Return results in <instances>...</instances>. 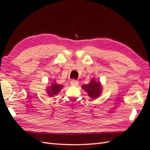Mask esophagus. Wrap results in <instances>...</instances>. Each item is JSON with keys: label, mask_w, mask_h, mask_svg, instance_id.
I'll use <instances>...</instances> for the list:
<instances>
[{"label": "esophagus", "mask_w": 150, "mask_h": 150, "mask_svg": "<svg viewBox=\"0 0 150 150\" xmlns=\"http://www.w3.org/2000/svg\"><path fill=\"white\" fill-rule=\"evenodd\" d=\"M79 84V82L75 81V80H73L71 81V86H77Z\"/></svg>", "instance_id": "1"}]
</instances>
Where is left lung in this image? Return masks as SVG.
Instances as JSON below:
<instances>
[{
  "label": "left lung",
  "instance_id": "1",
  "mask_svg": "<svg viewBox=\"0 0 150 150\" xmlns=\"http://www.w3.org/2000/svg\"><path fill=\"white\" fill-rule=\"evenodd\" d=\"M82 88L87 92L91 98H97L100 96L103 92V86L100 81H97L95 78H92L90 83L82 86Z\"/></svg>",
  "mask_w": 150,
  "mask_h": 150
}]
</instances>
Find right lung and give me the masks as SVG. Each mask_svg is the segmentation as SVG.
Masks as SVG:
<instances>
[{
  "label": "right lung",
  "instance_id": "right-lung-1",
  "mask_svg": "<svg viewBox=\"0 0 150 150\" xmlns=\"http://www.w3.org/2000/svg\"><path fill=\"white\" fill-rule=\"evenodd\" d=\"M64 86L62 84H58L56 82H54L49 86H47L46 89V93L48 95V96L53 97L58 94L60 90L63 88Z\"/></svg>",
  "mask_w": 150,
  "mask_h": 150
}]
</instances>
